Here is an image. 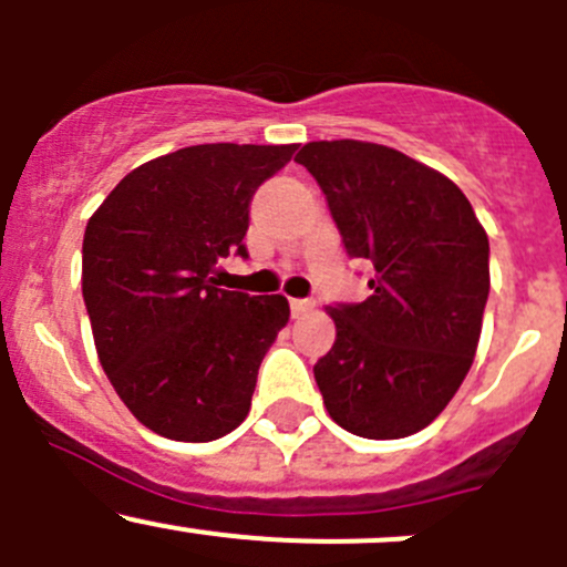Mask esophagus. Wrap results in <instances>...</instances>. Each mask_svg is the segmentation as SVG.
Listing matches in <instances>:
<instances>
[{
  "label": "esophagus",
  "instance_id": "34e87169",
  "mask_svg": "<svg viewBox=\"0 0 567 567\" xmlns=\"http://www.w3.org/2000/svg\"><path fill=\"white\" fill-rule=\"evenodd\" d=\"M316 310V301L312 299H290V312H293V318L305 316V312H312Z\"/></svg>",
  "mask_w": 567,
  "mask_h": 567
}]
</instances>
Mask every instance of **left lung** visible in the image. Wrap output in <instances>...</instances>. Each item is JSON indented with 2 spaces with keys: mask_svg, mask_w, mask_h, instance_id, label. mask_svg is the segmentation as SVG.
I'll return each mask as SVG.
<instances>
[{
  "mask_svg": "<svg viewBox=\"0 0 567 567\" xmlns=\"http://www.w3.org/2000/svg\"><path fill=\"white\" fill-rule=\"evenodd\" d=\"M296 162L326 194L370 296L329 307L337 340L312 368L331 420L364 439L431 425L458 392L488 301V236L450 177L373 142H310Z\"/></svg>",
  "mask_w": 567,
  "mask_h": 567,
  "instance_id": "left-lung-1",
  "label": "left lung"
}]
</instances>
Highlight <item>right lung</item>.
<instances>
[{
    "label": "right lung",
    "mask_w": 567,
    "mask_h": 567,
    "mask_svg": "<svg viewBox=\"0 0 567 567\" xmlns=\"http://www.w3.org/2000/svg\"><path fill=\"white\" fill-rule=\"evenodd\" d=\"M296 145H192L128 173L90 216L82 293L101 368L131 414L175 442H214L249 414L285 296L216 288L260 183Z\"/></svg>",
    "instance_id": "add662e5"
}]
</instances>
